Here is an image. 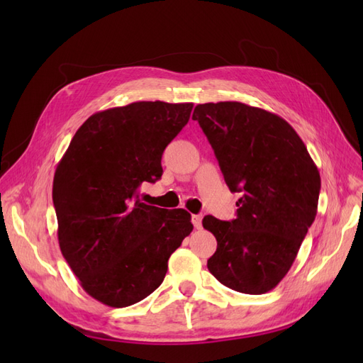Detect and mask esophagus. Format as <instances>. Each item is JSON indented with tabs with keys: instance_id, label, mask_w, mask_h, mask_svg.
<instances>
[{
	"instance_id": "obj_1",
	"label": "esophagus",
	"mask_w": 363,
	"mask_h": 363,
	"mask_svg": "<svg viewBox=\"0 0 363 363\" xmlns=\"http://www.w3.org/2000/svg\"><path fill=\"white\" fill-rule=\"evenodd\" d=\"M201 221H203L201 215H192V224L195 228H201Z\"/></svg>"
}]
</instances>
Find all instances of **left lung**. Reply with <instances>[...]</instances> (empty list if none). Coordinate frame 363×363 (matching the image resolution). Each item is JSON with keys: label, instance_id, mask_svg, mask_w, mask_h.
I'll return each mask as SVG.
<instances>
[{"label": "left lung", "instance_id": "1", "mask_svg": "<svg viewBox=\"0 0 363 363\" xmlns=\"http://www.w3.org/2000/svg\"><path fill=\"white\" fill-rule=\"evenodd\" d=\"M192 119L211 142L230 191L242 194L232 221L203 219L218 242L207 268L230 289L265 294L286 276L315 221L320 172L296 131L263 108L206 103Z\"/></svg>", "mask_w": 363, "mask_h": 363}]
</instances>
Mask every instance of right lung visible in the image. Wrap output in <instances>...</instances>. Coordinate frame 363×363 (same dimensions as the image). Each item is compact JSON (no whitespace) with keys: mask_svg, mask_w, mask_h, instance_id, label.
<instances>
[{"mask_svg":"<svg viewBox=\"0 0 363 363\" xmlns=\"http://www.w3.org/2000/svg\"><path fill=\"white\" fill-rule=\"evenodd\" d=\"M192 103L139 101L87 118L57 164L52 203L63 257L92 298L127 307L155 292L168 259L192 232L184 208L139 199L162 177V155Z\"/></svg>","mask_w":363,"mask_h":363,"instance_id":"obj_1","label":"right lung"}]
</instances>
